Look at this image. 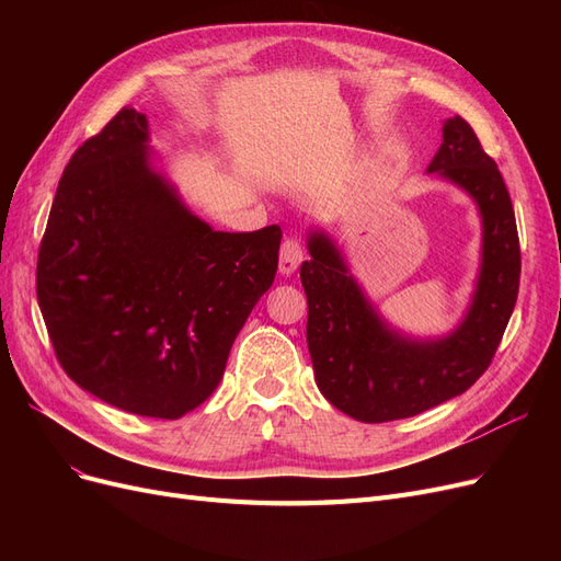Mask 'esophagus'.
<instances>
[{"label": "esophagus", "instance_id": "34e87169", "mask_svg": "<svg viewBox=\"0 0 561 561\" xmlns=\"http://www.w3.org/2000/svg\"><path fill=\"white\" fill-rule=\"evenodd\" d=\"M304 260V250H301V243L297 239H285L283 245H280V274L283 276H290L295 274V271L299 268Z\"/></svg>", "mask_w": 561, "mask_h": 561}]
</instances>
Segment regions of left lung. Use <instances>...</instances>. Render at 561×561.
<instances>
[{
	"instance_id": "8db88e82",
	"label": "left lung",
	"mask_w": 561,
	"mask_h": 561,
	"mask_svg": "<svg viewBox=\"0 0 561 561\" xmlns=\"http://www.w3.org/2000/svg\"><path fill=\"white\" fill-rule=\"evenodd\" d=\"M435 173L463 190L482 217V264L470 307L437 339L390 328L355 280L342 250L311 229V260L301 264L309 299L307 342L320 393L339 412L365 423L416 416L478 381L501 344L519 290V239L505 182L461 116L447 118Z\"/></svg>"
}]
</instances>
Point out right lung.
I'll return each mask as SVG.
<instances>
[{"instance_id":"add662e5","label":"right lung","mask_w":561,"mask_h":561,"mask_svg":"<svg viewBox=\"0 0 561 561\" xmlns=\"http://www.w3.org/2000/svg\"><path fill=\"white\" fill-rule=\"evenodd\" d=\"M283 231H215L151 163L124 107L58 182L37 260L56 358L118 410L180 419L213 396L236 334L274 283Z\"/></svg>"}]
</instances>
